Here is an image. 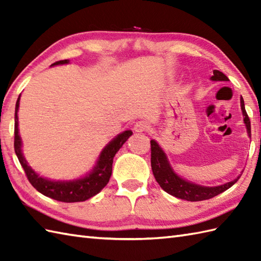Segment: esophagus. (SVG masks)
Instances as JSON below:
<instances>
[{
	"label": "esophagus",
	"instance_id": "1",
	"mask_svg": "<svg viewBox=\"0 0 261 261\" xmlns=\"http://www.w3.org/2000/svg\"><path fill=\"white\" fill-rule=\"evenodd\" d=\"M148 123L147 122H145V121H139V122H137V123L135 124V131L136 132H138V134H140V132H143V131H146L147 129H148Z\"/></svg>",
	"mask_w": 261,
	"mask_h": 261
}]
</instances>
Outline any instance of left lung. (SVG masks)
<instances>
[{
    "mask_svg": "<svg viewBox=\"0 0 261 261\" xmlns=\"http://www.w3.org/2000/svg\"><path fill=\"white\" fill-rule=\"evenodd\" d=\"M211 81H223L228 82L229 79L226 77L222 71L220 70H213V76L211 77ZM241 110L243 114V122H245L248 136L251 137V125L250 120L246 112L245 109V102L241 96ZM151 169L154 178L157 182L163 188L165 192H167L170 195L175 197H178L181 199H186V201L191 202H197V201H204V199H210L219 194L223 193L228 190L232 185L234 184L240 176H238L236 179L231 180L229 182H225L223 185L219 186H202L192 182L185 178H181L179 175H177L173 167L169 164V160L166 156L163 148L158 145L156 140H151Z\"/></svg>",
    "mask_w": 261,
    "mask_h": 261,
    "instance_id": "8db88e82",
    "label": "left lung"
}]
</instances>
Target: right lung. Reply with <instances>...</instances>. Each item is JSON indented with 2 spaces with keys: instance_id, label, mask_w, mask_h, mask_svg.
<instances>
[{
  "instance_id": "add662e5",
  "label": "right lung",
  "mask_w": 261,
  "mask_h": 261,
  "mask_svg": "<svg viewBox=\"0 0 261 261\" xmlns=\"http://www.w3.org/2000/svg\"><path fill=\"white\" fill-rule=\"evenodd\" d=\"M69 60H59L54 63L51 66L68 64ZM20 96L15 104V114H14V150L18 157L19 162L24 169V173L31 185L40 192L45 196L56 199L59 202L65 203H74L83 202L86 199L95 196L97 193L101 192L107 186L110 180L111 174H112V164L115 153L120 150L123 143L132 136L131 130L123 131L122 134L113 138L103 150L99 153L97 162L90 173L84 177L74 180H51L41 177L33 170L25 160L23 153H22V140L19 135V119L18 111L20 105Z\"/></svg>"
}]
</instances>
